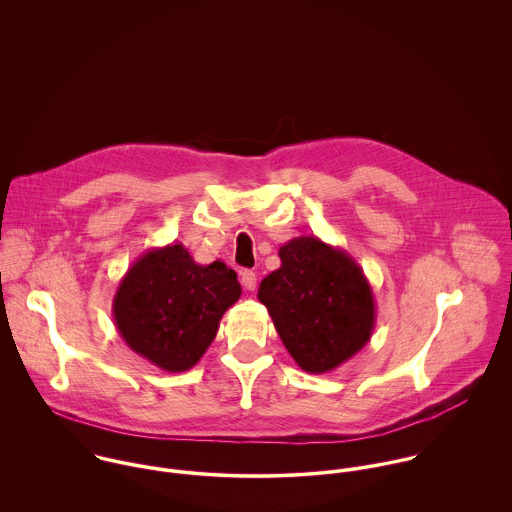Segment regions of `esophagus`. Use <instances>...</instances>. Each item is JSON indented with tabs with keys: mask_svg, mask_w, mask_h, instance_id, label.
<instances>
[{
	"mask_svg": "<svg viewBox=\"0 0 512 512\" xmlns=\"http://www.w3.org/2000/svg\"><path fill=\"white\" fill-rule=\"evenodd\" d=\"M240 282H242L244 290H248V292H254V290H256V274H254L252 270H244V272L240 274Z\"/></svg>",
	"mask_w": 512,
	"mask_h": 512,
	"instance_id": "esophagus-1",
	"label": "esophagus"
}]
</instances>
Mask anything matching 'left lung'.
I'll return each instance as SVG.
<instances>
[{
	"instance_id": "obj_1",
	"label": "left lung",
	"mask_w": 512,
	"mask_h": 512,
	"mask_svg": "<svg viewBox=\"0 0 512 512\" xmlns=\"http://www.w3.org/2000/svg\"><path fill=\"white\" fill-rule=\"evenodd\" d=\"M278 254L282 266L262 280L258 299L293 361L311 374L347 363L370 341L376 321L363 268L317 236L292 238Z\"/></svg>"
}]
</instances>
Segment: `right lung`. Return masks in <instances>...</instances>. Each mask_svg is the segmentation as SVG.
Segmentation results:
<instances>
[{
	"mask_svg": "<svg viewBox=\"0 0 512 512\" xmlns=\"http://www.w3.org/2000/svg\"><path fill=\"white\" fill-rule=\"evenodd\" d=\"M242 288L224 262L197 264L183 244L151 248L124 274L112 303L126 345L151 365L185 372L217 337Z\"/></svg>",
	"mask_w": 512,
	"mask_h": 512,
	"instance_id": "add662e5",
	"label": "right lung"
}]
</instances>
